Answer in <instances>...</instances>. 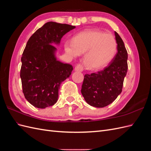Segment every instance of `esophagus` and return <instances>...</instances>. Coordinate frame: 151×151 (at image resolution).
Masks as SVG:
<instances>
[{"label": "esophagus", "instance_id": "obj_1", "mask_svg": "<svg viewBox=\"0 0 151 151\" xmlns=\"http://www.w3.org/2000/svg\"><path fill=\"white\" fill-rule=\"evenodd\" d=\"M74 70L76 72H83V67L81 65H76L74 66Z\"/></svg>", "mask_w": 151, "mask_h": 151}]
</instances>
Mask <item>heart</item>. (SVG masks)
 I'll use <instances>...</instances> for the list:
<instances>
[{
    "mask_svg": "<svg viewBox=\"0 0 151 151\" xmlns=\"http://www.w3.org/2000/svg\"><path fill=\"white\" fill-rule=\"evenodd\" d=\"M117 43L114 36L97 29H88L76 35L73 40H67L64 50L73 58L84 54L86 67L99 69L107 65L115 55Z\"/></svg>",
    "mask_w": 151,
    "mask_h": 151,
    "instance_id": "1",
    "label": "heart"
}]
</instances>
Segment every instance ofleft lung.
<instances>
[{
  "mask_svg": "<svg viewBox=\"0 0 151 151\" xmlns=\"http://www.w3.org/2000/svg\"><path fill=\"white\" fill-rule=\"evenodd\" d=\"M118 52L104 69L86 74L81 88L85 101L96 108H103L113 103L120 94L128 70V54L124 43L116 31Z\"/></svg>",
  "mask_w": 151,
  "mask_h": 151,
  "instance_id": "8db88e82",
  "label": "left lung"
}]
</instances>
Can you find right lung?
<instances>
[{"mask_svg":"<svg viewBox=\"0 0 151 151\" xmlns=\"http://www.w3.org/2000/svg\"><path fill=\"white\" fill-rule=\"evenodd\" d=\"M76 26L50 21L32 35L21 57L22 92L31 104L45 108L55 104L60 84L69 77L73 67L57 60V49L63 35Z\"/></svg>","mask_w":151,"mask_h":151,"instance_id":"1","label":"right lung"}]
</instances>
